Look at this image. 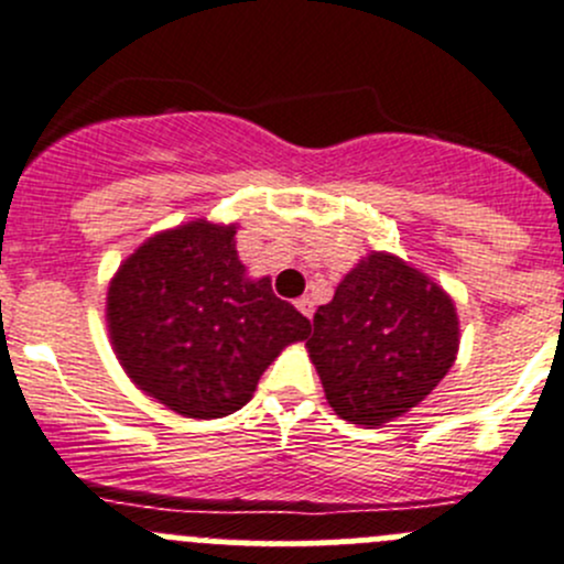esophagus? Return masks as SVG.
Segmentation results:
<instances>
[{
    "mask_svg": "<svg viewBox=\"0 0 564 564\" xmlns=\"http://www.w3.org/2000/svg\"><path fill=\"white\" fill-rule=\"evenodd\" d=\"M294 305H297L300 314L308 316V319H311V316H314V300H311V297H300V300H294Z\"/></svg>",
    "mask_w": 564,
    "mask_h": 564,
    "instance_id": "34e87169",
    "label": "esophagus"
}]
</instances>
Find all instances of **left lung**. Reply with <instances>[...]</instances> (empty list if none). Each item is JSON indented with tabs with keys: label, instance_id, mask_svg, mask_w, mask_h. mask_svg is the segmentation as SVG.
Masks as SVG:
<instances>
[{
	"label": "left lung",
	"instance_id": "8db88e82",
	"mask_svg": "<svg viewBox=\"0 0 564 564\" xmlns=\"http://www.w3.org/2000/svg\"><path fill=\"white\" fill-rule=\"evenodd\" d=\"M305 347L336 415L382 427L444 380L460 347V322L438 283L371 250L316 308Z\"/></svg>",
	"mask_w": 564,
	"mask_h": 564
}]
</instances>
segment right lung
<instances>
[{
	"mask_svg": "<svg viewBox=\"0 0 564 564\" xmlns=\"http://www.w3.org/2000/svg\"><path fill=\"white\" fill-rule=\"evenodd\" d=\"M237 226L193 220L145 239L109 281V341L140 391L187 419H223L250 402L267 366L311 322L250 281Z\"/></svg>",
	"mask_w": 564,
	"mask_h": 564,
	"instance_id": "1",
	"label": "right lung"
}]
</instances>
